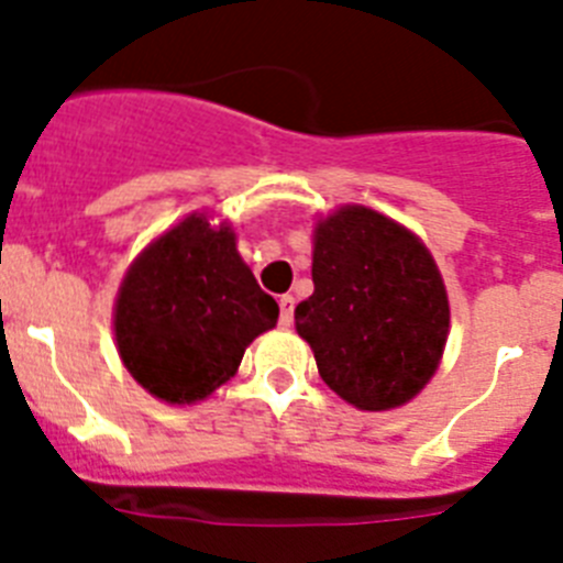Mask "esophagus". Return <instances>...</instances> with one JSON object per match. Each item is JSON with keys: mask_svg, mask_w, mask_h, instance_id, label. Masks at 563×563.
<instances>
[{"mask_svg": "<svg viewBox=\"0 0 563 563\" xmlns=\"http://www.w3.org/2000/svg\"><path fill=\"white\" fill-rule=\"evenodd\" d=\"M278 310H282V327L292 324V310H296V298L282 296L278 298Z\"/></svg>", "mask_w": 563, "mask_h": 563, "instance_id": "esophagus-1", "label": "esophagus"}]
</instances>
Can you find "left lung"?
I'll return each instance as SVG.
<instances>
[{"label": "left lung", "mask_w": 563, "mask_h": 563, "mask_svg": "<svg viewBox=\"0 0 563 563\" xmlns=\"http://www.w3.org/2000/svg\"><path fill=\"white\" fill-rule=\"evenodd\" d=\"M312 296L296 307L324 383L363 411L420 395L449 341V292L429 247L363 206L316 225Z\"/></svg>", "instance_id": "1"}]
</instances>
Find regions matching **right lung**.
Returning a JSON list of instances; mask_svg holds the SVG:
<instances>
[{
	"label": "right lung",
	"mask_w": 563,
	"mask_h": 563,
	"mask_svg": "<svg viewBox=\"0 0 563 563\" xmlns=\"http://www.w3.org/2000/svg\"><path fill=\"white\" fill-rule=\"evenodd\" d=\"M278 305L256 285L228 222L191 213L134 258L114 301V341L129 375L166 402L206 400L236 375Z\"/></svg>",
	"instance_id": "1"
}]
</instances>
